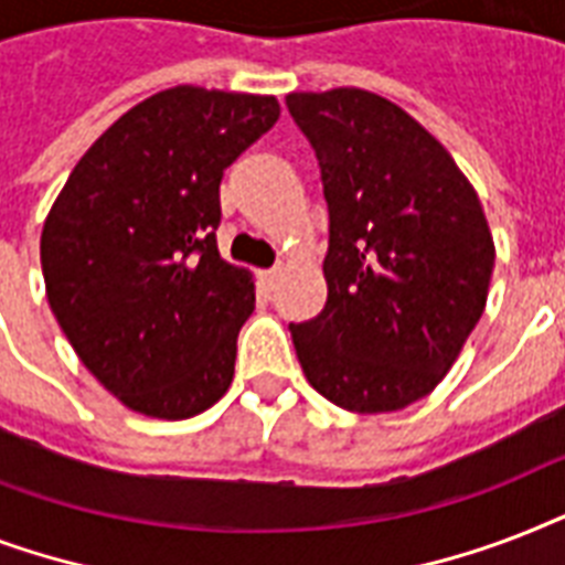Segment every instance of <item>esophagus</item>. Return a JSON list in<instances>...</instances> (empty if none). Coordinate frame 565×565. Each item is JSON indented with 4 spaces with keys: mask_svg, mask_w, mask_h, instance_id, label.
<instances>
[{
    "mask_svg": "<svg viewBox=\"0 0 565 565\" xmlns=\"http://www.w3.org/2000/svg\"><path fill=\"white\" fill-rule=\"evenodd\" d=\"M278 275H281V269H278V266H273V269H264V273H260V284H264L266 290H275Z\"/></svg>",
    "mask_w": 565,
    "mask_h": 565,
    "instance_id": "1",
    "label": "esophagus"
}]
</instances>
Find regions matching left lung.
Here are the masks:
<instances>
[{"mask_svg": "<svg viewBox=\"0 0 565 565\" xmlns=\"http://www.w3.org/2000/svg\"><path fill=\"white\" fill-rule=\"evenodd\" d=\"M328 202V301L292 326L310 386L337 407L390 413L443 381L490 290L478 193L398 105L358 87L290 93Z\"/></svg>", "mask_w": 565, "mask_h": 565, "instance_id": "1", "label": "left lung"}]
</instances>
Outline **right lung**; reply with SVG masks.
I'll list each match as a JSON object with an SVG mask.
<instances>
[{
    "mask_svg": "<svg viewBox=\"0 0 565 565\" xmlns=\"http://www.w3.org/2000/svg\"><path fill=\"white\" fill-rule=\"evenodd\" d=\"M278 110L252 93H154L87 149L49 211V308L131 411L188 419L231 386L255 284L216 248L220 181Z\"/></svg>",
    "mask_w": 565,
    "mask_h": 565,
    "instance_id": "1",
    "label": "right lung"
}]
</instances>
